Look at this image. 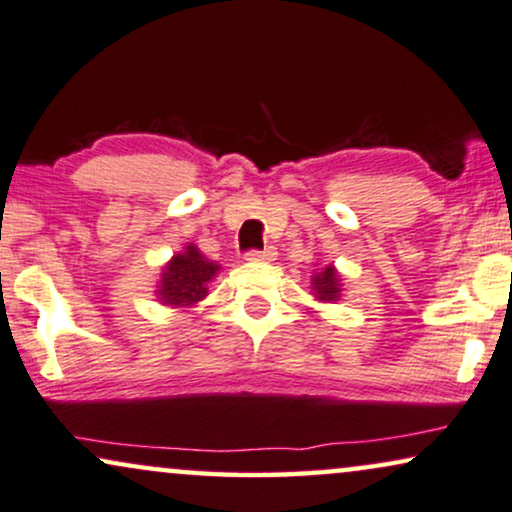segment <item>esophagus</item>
<instances>
[{
	"mask_svg": "<svg viewBox=\"0 0 512 512\" xmlns=\"http://www.w3.org/2000/svg\"><path fill=\"white\" fill-rule=\"evenodd\" d=\"M276 248H264V250H252L245 255V260L250 262H274L276 260Z\"/></svg>",
	"mask_w": 512,
	"mask_h": 512,
	"instance_id": "esophagus-1",
	"label": "esophagus"
}]
</instances>
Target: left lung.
Returning <instances> with one entry per match:
<instances>
[{
	"mask_svg": "<svg viewBox=\"0 0 512 512\" xmlns=\"http://www.w3.org/2000/svg\"><path fill=\"white\" fill-rule=\"evenodd\" d=\"M312 297L323 304H335L345 297V283L335 264L328 262L312 271Z\"/></svg>",
	"mask_w": 512,
	"mask_h": 512,
	"instance_id": "8db88e82",
	"label": "left lung"
}]
</instances>
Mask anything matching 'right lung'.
I'll return each mask as SVG.
<instances>
[{
	"mask_svg": "<svg viewBox=\"0 0 512 512\" xmlns=\"http://www.w3.org/2000/svg\"><path fill=\"white\" fill-rule=\"evenodd\" d=\"M219 271L222 267L208 260L196 243H186L184 250L172 255L160 269V278L155 281V297L165 307L186 312L208 297L210 283L215 281Z\"/></svg>",
	"mask_w": 512,
	"mask_h": 512,
	"instance_id": "1",
	"label": "right lung"
}]
</instances>
